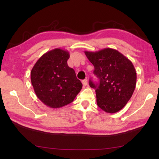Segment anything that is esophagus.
Wrapping results in <instances>:
<instances>
[{"instance_id": "obj_1", "label": "esophagus", "mask_w": 159, "mask_h": 159, "mask_svg": "<svg viewBox=\"0 0 159 159\" xmlns=\"http://www.w3.org/2000/svg\"><path fill=\"white\" fill-rule=\"evenodd\" d=\"M82 83H83V86H86V85H87V79H85V80H82Z\"/></svg>"}]
</instances>
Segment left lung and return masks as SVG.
Here are the masks:
<instances>
[{
  "label": "left lung",
  "mask_w": 159,
  "mask_h": 159,
  "mask_svg": "<svg viewBox=\"0 0 159 159\" xmlns=\"http://www.w3.org/2000/svg\"><path fill=\"white\" fill-rule=\"evenodd\" d=\"M99 79L89 86L96 89L97 104L106 113H115L127 104L136 87L137 73L133 63L117 50L104 48L97 52L85 51Z\"/></svg>",
  "instance_id": "left-lung-1"
}]
</instances>
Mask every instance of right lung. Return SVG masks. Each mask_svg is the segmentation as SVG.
<instances>
[{
  "label": "right lung",
  "instance_id": "obj_1",
  "mask_svg": "<svg viewBox=\"0 0 159 159\" xmlns=\"http://www.w3.org/2000/svg\"><path fill=\"white\" fill-rule=\"evenodd\" d=\"M67 50L55 48L40 57L31 72L37 97L50 108L57 109L73 102L83 85L75 71L67 66Z\"/></svg>",
  "mask_w": 159,
  "mask_h": 159
}]
</instances>
